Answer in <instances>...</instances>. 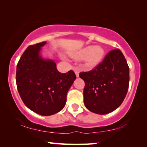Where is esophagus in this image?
I'll use <instances>...</instances> for the list:
<instances>
[{"label":"esophagus","instance_id":"1","mask_svg":"<svg viewBox=\"0 0 147 147\" xmlns=\"http://www.w3.org/2000/svg\"><path fill=\"white\" fill-rule=\"evenodd\" d=\"M75 74H76V76H77V77H79V71H78L77 69H75Z\"/></svg>","mask_w":147,"mask_h":147}]
</instances>
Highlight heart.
Instances as JSON below:
<instances>
[{
	"instance_id": "obj_1",
	"label": "heart",
	"mask_w": 147,
	"mask_h": 147,
	"mask_svg": "<svg viewBox=\"0 0 147 147\" xmlns=\"http://www.w3.org/2000/svg\"><path fill=\"white\" fill-rule=\"evenodd\" d=\"M104 55V51L101 47L88 45L74 55V57L78 59H86L87 67H95L102 61Z\"/></svg>"
}]
</instances>
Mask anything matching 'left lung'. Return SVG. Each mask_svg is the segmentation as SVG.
Masks as SVG:
<instances>
[{"instance_id": "1", "label": "left lung", "mask_w": 147, "mask_h": 147, "mask_svg": "<svg viewBox=\"0 0 147 147\" xmlns=\"http://www.w3.org/2000/svg\"><path fill=\"white\" fill-rule=\"evenodd\" d=\"M80 77L85 82L84 105L94 113L106 114L119 107L126 97L129 67L122 51L116 49L94 69L80 72Z\"/></svg>"}]
</instances>
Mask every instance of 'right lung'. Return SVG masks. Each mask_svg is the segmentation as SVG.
Segmentation results:
<instances>
[{"label":"right lung","instance_id":"add662e5","mask_svg":"<svg viewBox=\"0 0 147 147\" xmlns=\"http://www.w3.org/2000/svg\"><path fill=\"white\" fill-rule=\"evenodd\" d=\"M45 41L29 45L17 66L18 92L27 108L42 116H50L63 109L66 96L76 76L73 70L61 74L51 59L45 60L39 51Z\"/></svg>","mask_w":147,"mask_h":147}]
</instances>
